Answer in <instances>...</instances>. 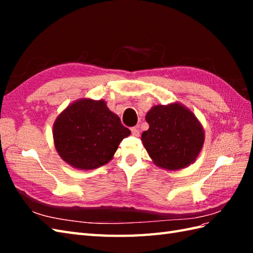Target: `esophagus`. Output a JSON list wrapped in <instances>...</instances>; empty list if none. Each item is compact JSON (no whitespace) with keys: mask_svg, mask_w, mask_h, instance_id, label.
<instances>
[{"mask_svg":"<svg viewBox=\"0 0 253 253\" xmlns=\"http://www.w3.org/2000/svg\"><path fill=\"white\" fill-rule=\"evenodd\" d=\"M130 130H131V133L135 137H139V135H140V132H139V129L137 127H131L130 128Z\"/></svg>","mask_w":253,"mask_h":253,"instance_id":"1","label":"esophagus"}]
</instances>
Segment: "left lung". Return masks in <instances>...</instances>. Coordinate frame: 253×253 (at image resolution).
<instances>
[{"label":"left lung","instance_id":"8db88e82","mask_svg":"<svg viewBox=\"0 0 253 253\" xmlns=\"http://www.w3.org/2000/svg\"><path fill=\"white\" fill-rule=\"evenodd\" d=\"M149 129L141 141L152 162L178 170L195 162L204 143V129L193 113L179 102L152 106L146 115Z\"/></svg>","mask_w":253,"mask_h":253}]
</instances>
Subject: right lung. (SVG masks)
Here are the masks:
<instances>
[{
    "label": "right lung",
    "instance_id": "add662e5",
    "mask_svg": "<svg viewBox=\"0 0 253 253\" xmlns=\"http://www.w3.org/2000/svg\"><path fill=\"white\" fill-rule=\"evenodd\" d=\"M130 130L104 100L83 98L62 111L53 124L56 152L74 169L88 170L105 165Z\"/></svg>",
    "mask_w": 253,
    "mask_h": 253
}]
</instances>
